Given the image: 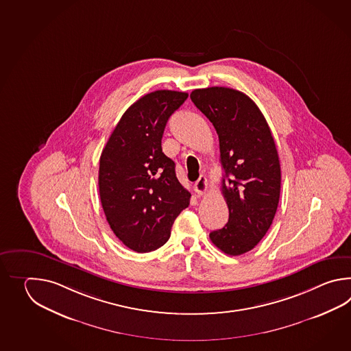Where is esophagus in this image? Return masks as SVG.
<instances>
[{
    "label": "esophagus",
    "instance_id": "obj_1",
    "mask_svg": "<svg viewBox=\"0 0 351 351\" xmlns=\"http://www.w3.org/2000/svg\"><path fill=\"white\" fill-rule=\"evenodd\" d=\"M194 192L197 193V195H203V194H206L207 192V189H208V182H207V178L204 177V176H201L198 180L194 183L193 186Z\"/></svg>",
    "mask_w": 351,
    "mask_h": 351
}]
</instances>
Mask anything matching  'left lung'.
Segmentation results:
<instances>
[{
    "label": "left lung",
    "instance_id": "8db88e82",
    "mask_svg": "<svg viewBox=\"0 0 351 351\" xmlns=\"http://www.w3.org/2000/svg\"><path fill=\"white\" fill-rule=\"evenodd\" d=\"M191 99L216 129L226 173L222 194L230 217L209 239L224 254H246L263 239L276 215L281 167L274 136L258 106L239 90L195 89Z\"/></svg>",
    "mask_w": 351,
    "mask_h": 351
}]
</instances>
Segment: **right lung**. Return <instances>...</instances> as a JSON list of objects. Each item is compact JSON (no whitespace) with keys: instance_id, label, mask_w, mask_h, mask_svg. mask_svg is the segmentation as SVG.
Returning a JSON list of instances; mask_svg holds the SVG:
<instances>
[{"instance_id":"obj_1","label":"right lung","mask_w":351,"mask_h":351,"mask_svg":"<svg viewBox=\"0 0 351 351\" xmlns=\"http://www.w3.org/2000/svg\"><path fill=\"white\" fill-rule=\"evenodd\" d=\"M186 93L157 90L123 114L99 165V193L115 236L135 252H150L171 237L174 219L189 206L176 165L162 150L167 121Z\"/></svg>"}]
</instances>
